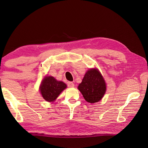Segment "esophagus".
Instances as JSON below:
<instances>
[{
	"mask_svg": "<svg viewBox=\"0 0 148 148\" xmlns=\"http://www.w3.org/2000/svg\"><path fill=\"white\" fill-rule=\"evenodd\" d=\"M67 85H68L69 87H70V88H73L74 87V83H72V82H68L67 83Z\"/></svg>",
	"mask_w": 148,
	"mask_h": 148,
	"instance_id": "obj_1",
	"label": "esophagus"
}]
</instances>
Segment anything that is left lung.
<instances>
[{
    "label": "left lung",
    "instance_id": "8db88e82",
    "mask_svg": "<svg viewBox=\"0 0 148 148\" xmlns=\"http://www.w3.org/2000/svg\"><path fill=\"white\" fill-rule=\"evenodd\" d=\"M84 99L89 103L99 101L106 91V83L100 72L96 69L89 70L78 87Z\"/></svg>",
    "mask_w": 148,
    "mask_h": 148
}]
</instances>
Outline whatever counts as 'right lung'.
Here are the masks:
<instances>
[{
    "mask_svg": "<svg viewBox=\"0 0 148 148\" xmlns=\"http://www.w3.org/2000/svg\"><path fill=\"white\" fill-rule=\"evenodd\" d=\"M66 88L64 82L56 80L52 77H47L44 78L40 86V92L46 101L52 102L56 99L60 92Z\"/></svg>",
    "mask_w": 148,
    "mask_h": 148,
    "instance_id": "obj_1",
    "label": "right lung"
}]
</instances>
